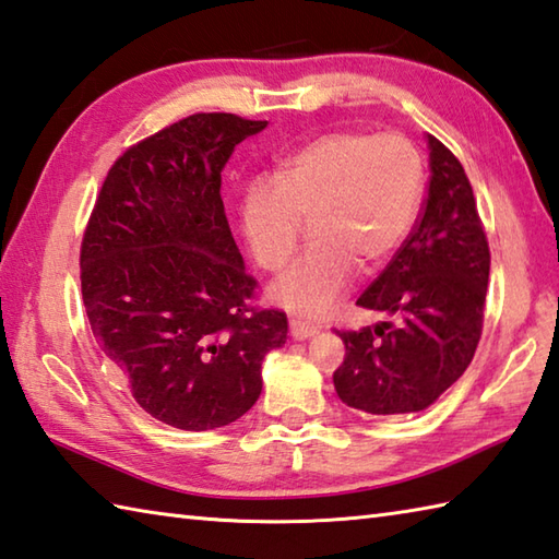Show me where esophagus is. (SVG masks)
Returning <instances> with one entry per match:
<instances>
[{"label":"esophagus","instance_id":"esophagus-1","mask_svg":"<svg viewBox=\"0 0 559 559\" xmlns=\"http://www.w3.org/2000/svg\"><path fill=\"white\" fill-rule=\"evenodd\" d=\"M289 333H292L294 341H307V338H311V335L319 333V329H316V325H311V323H304L299 319H292L289 321Z\"/></svg>","mask_w":559,"mask_h":559}]
</instances>
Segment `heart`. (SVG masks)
<instances>
[{
	"mask_svg": "<svg viewBox=\"0 0 559 559\" xmlns=\"http://www.w3.org/2000/svg\"><path fill=\"white\" fill-rule=\"evenodd\" d=\"M424 194V157L402 133L331 131L301 145L277 177L250 182L240 218L260 267L282 270L307 218L313 240L272 284V299L321 316L355 267L370 275L402 248Z\"/></svg>",
	"mask_w": 559,
	"mask_h": 559,
	"instance_id": "b5f03b06",
	"label": "heart"
}]
</instances>
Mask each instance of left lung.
Returning <instances> with one entry per match:
<instances>
[{
	"mask_svg": "<svg viewBox=\"0 0 559 559\" xmlns=\"http://www.w3.org/2000/svg\"><path fill=\"white\" fill-rule=\"evenodd\" d=\"M428 143L424 209L392 262L357 299V307L396 321L335 331L345 343L335 392L365 414L424 411L465 374L481 338L487 230L465 167L436 135Z\"/></svg>",
	"mask_w": 559,
	"mask_h": 559,
	"instance_id": "8db88e82",
	"label": "left lung"
}]
</instances>
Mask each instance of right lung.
<instances>
[{"mask_svg": "<svg viewBox=\"0 0 559 559\" xmlns=\"http://www.w3.org/2000/svg\"><path fill=\"white\" fill-rule=\"evenodd\" d=\"M267 121L209 111L126 148L80 248L84 311L145 414L182 430L234 424L262 392L287 313L260 309L221 199V170Z\"/></svg>", "mask_w": 559, "mask_h": 559, "instance_id": "obj_1", "label": "right lung"}]
</instances>
